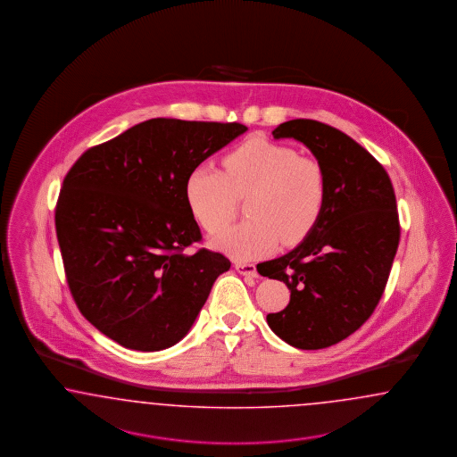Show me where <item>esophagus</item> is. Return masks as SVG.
Wrapping results in <instances>:
<instances>
[{
	"instance_id": "esophagus-1",
	"label": "esophagus",
	"mask_w": 457,
	"mask_h": 457,
	"mask_svg": "<svg viewBox=\"0 0 457 457\" xmlns=\"http://www.w3.org/2000/svg\"><path fill=\"white\" fill-rule=\"evenodd\" d=\"M236 271L243 277L256 278L258 277V271H256V266L249 263H236Z\"/></svg>"
}]
</instances>
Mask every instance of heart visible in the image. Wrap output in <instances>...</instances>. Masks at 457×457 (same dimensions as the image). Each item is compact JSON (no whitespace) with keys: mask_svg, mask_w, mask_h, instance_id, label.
<instances>
[{"mask_svg":"<svg viewBox=\"0 0 457 457\" xmlns=\"http://www.w3.org/2000/svg\"><path fill=\"white\" fill-rule=\"evenodd\" d=\"M224 172L194 167L186 201L195 221L216 233L235 216L236 197L249 194V221L211 237V246L237 262L258 260L312 233L325 208L327 180L319 161L263 137H251L222 157Z\"/></svg>","mask_w":457,"mask_h":457,"instance_id":"b5f03b06","label":"heart"}]
</instances>
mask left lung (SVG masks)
<instances>
[{
    "instance_id": "1",
    "label": "left lung",
    "mask_w": 457,
    "mask_h": 457,
    "mask_svg": "<svg viewBox=\"0 0 457 457\" xmlns=\"http://www.w3.org/2000/svg\"><path fill=\"white\" fill-rule=\"evenodd\" d=\"M273 137L310 149L327 197L312 233L258 270L291 293L288 306L266 321L291 346L327 348L359 330L386 290L401 239L395 193L374 155L338 129L296 119L278 125Z\"/></svg>"
}]
</instances>
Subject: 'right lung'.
Returning <instances> with one entry per match:
<instances>
[{"instance_id": "add662e5", "label": "right lung", "mask_w": 457, "mask_h": 457, "mask_svg": "<svg viewBox=\"0 0 457 457\" xmlns=\"http://www.w3.org/2000/svg\"><path fill=\"white\" fill-rule=\"evenodd\" d=\"M246 130L151 119L88 149L70 169L56 237L73 300L98 332L125 348L157 352L191 330L231 263L208 249L184 253L201 241L186 179Z\"/></svg>"}]
</instances>
